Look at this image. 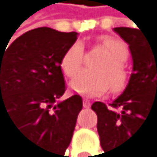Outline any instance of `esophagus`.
Returning a JSON list of instances; mask_svg holds the SVG:
<instances>
[{
	"label": "esophagus",
	"instance_id": "obj_1",
	"mask_svg": "<svg viewBox=\"0 0 157 157\" xmlns=\"http://www.w3.org/2000/svg\"><path fill=\"white\" fill-rule=\"evenodd\" d=\"M82 106H84V107H89V106H90V101L86 100V98H84V101H82Z\"/></svg>",
	"mask_w": 157,
	"mask_h": 157
}]
</instances>
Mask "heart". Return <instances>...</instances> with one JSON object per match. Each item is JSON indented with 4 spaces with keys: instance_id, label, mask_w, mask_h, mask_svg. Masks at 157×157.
<instances>
[{
    "instance_id": "b5f03b06",
    "label": "heart",
    "mask_w": 157,
    "mask_h": 157,
    "mask_svg": "<svg viewBox=\"0 0 157 157\" xmlns=\"http://www.w3.org/2000/svg\"><path fill=\"white\" fill-rule=\"evenodd\" d=\"M101 47L106 51L96 61V69L81 71L72 80L71 86L81 94H101L107 92L113 85L114 90H121L127 80L124 60L127 57V44L118 36L100 38ZM84 60V48L81 43L71 44L60 60V68L65 77H73L78 72Z\"/></svg>"
}]
</instances>
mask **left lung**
Masks as SVG:
<instances>
[{
	"label": "left lung",
	"instance_id": "1",
	"mask_svg": "<svg viewBox=\"0 0 157 157\" xmlns=\"http://www.w3.org/2000/svg\"><path fill=\"white\" fill-rule=\"evenodd\" d=\"M114 31L128 44L132 73L124 92L110 107L104 102L92 105L98 118L101 147L107 157L127 155L142 128L157 131V35L130 27H115Z\"/></svg>",
	"mask_w": 157,
	"mask_h": 157
}]
</instances>
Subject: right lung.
Instances as JSON below:
<instances>
[{
  "label": "right lung",
  "mask_w": 157,
  "mask_h": 157,
  "mask_svg": "<svg viewBox=\"0 0 157 157\" xmlns=\"http://www.w3.org/2000/svg\"><path fill=\"white\" fill-rule=\"evenodd\" d=\"M76 39V33L39 27L0 50V115L11 122L30 157H63L72 139L82 100H57L65 92L60 60Z\"/></svg>",
  "instance_id": "1"
}]
</instances>
